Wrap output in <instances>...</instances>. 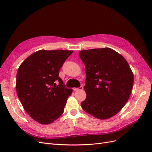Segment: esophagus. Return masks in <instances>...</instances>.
Segmentation results:
<instances>
[{
	"instance_id": "obj_1",
	"label": "esophagus",
	"mask_w": 152,
	"mask_h": 152,
	"mask_svg": "<svg viewBox=\"0 0 152 152\" xmlns=\"http://www.w3.org/2000/svg\"><path fill=\"white\" fill-rule=\"evenodd\" d=\"M83 89V86H80V87H73V91H80V90H82Z\"/></svg>"
}]
</instances>
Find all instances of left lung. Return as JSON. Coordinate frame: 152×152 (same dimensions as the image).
I'll list each match as a JSON object with an SVG mask.
<instances>
[{
    "mask_svg": "<svg viewBox=\"0 0 152 152\" xmlns=\"http://www.w3.org/2000/svg\"><path fill=\"white\" fill-rule=\"evenodd\" d=\"M86 73V98L81 103L86 112L108 119L121 111L130 97L134 75L126 59L111 48L81 50Z\"/></svg>",
    "mask_w": 152,
    "mask_h": 152,
    "instance_id": "1",
    "label": "left lung"
}]
</instances>
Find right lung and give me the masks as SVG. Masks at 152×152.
Masks as SVG:
<instances>
[{
  "instance_id": "obj_1",
  "label": "right lung",
  "mask_w": 152,
  "mask_h": 152,
  "mask_svg": "<svg viewBox=\"0 0 152 152\" xmlns=\"http://www.w3.org/2000/svg\"><path fill=\"white\" fill-rule=\"evenodd\" d=\"M72 53L73 50L41 49L31 54L18 68V96L25 111L39 124H51L64 112L73 91L65 87L59 72Z\"/></svg>"
}]
</instances>
